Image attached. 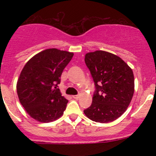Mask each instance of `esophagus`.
I'll use <instances>...</instances> for the list:
<instances>
[{"label":"esophagus","instance_id":"1","mask_svg":"<svg viewBox=\"0 0 156 156\" xmlns=\"http://www.w3.org/2000/svg\"><path fill=\"white\" fill-rule=\"evenodd\" d=\"M79 97H80L79 95H74V96H72V97H73L74 99H78V98H79Z\"/></svg>","mask_w":156,"mask_h":156}]
</instances>
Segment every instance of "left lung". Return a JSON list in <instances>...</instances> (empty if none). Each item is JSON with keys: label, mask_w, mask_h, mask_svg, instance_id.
<instances>
[{"label": "left lung", "mask_w": 156, "mask_h": 156, "mask_svg": "<svg viewBox=\"0 0 156 156\" xmlns=\"http://www.w3.org/2000/svg\"><path fill=\"white\" fill-rule=\"evenodd\" d=\"M95 84L90 106L84 110L88 119L108 123L127 110L134 92L132 69L119 56L103 50L87 53L84 58Z\"/></svg>", "instance_id": "obj_1"}]
</instances>
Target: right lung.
<instances>
[{
	"instance_id": "obj_1",
	"label": "right lung",
	"mask_w": 156,
	"mask_h": 156,
	"mask_svg": "<svg viewBox=\"0 0 156 156\" xmlns=\"http://www.w3.org/2000/svg\"><path fill=\"white\" fill-rule=\"evenodd\" d=\"M74 53L56 48L40 52L30 59L16 84L19 100L28 114L40 122H50L62 115L68 100L58 84L62 71Z\"/></svg>"
}]
</instances>
